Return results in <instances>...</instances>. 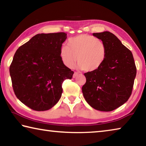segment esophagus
<instances>
[{"label":"esophagus","instance_id":"esophagus-1","mask_svg":"<svg viewBox=\"0 0 146 146\" xmlns=\"http://www.w3.org/2000/svg\"><path fill=\"white\" fill-rule=\"evenodd\" d=\"M78 73H77V72H75L74 73V74H73V78H75V77H76V76H78Z\"/></svg>","mask_w":146,"mask_h":146}]
</instances>
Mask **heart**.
I'll return each instance as SVG.
<instances>
[{
	"label": "heart",
	"instance_id": "heart-1",
	"mask_svg": "<svg viewBox=\"0 0 146 146\" xmlns=\"http://www.w3.org/2000/svg\"><path fill=\"white\" fill-rule=\"evenodd\" d=\"M68 46L63 45L60 49V56L66 67L71 68L76 62L80 69L91 72L102 65L107 56V47L103 41L96 36L82 34L70 38Z\"/></svg>",
	"mask_w": 146,
	"mask_h": 146
}]
</instances>
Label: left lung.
<instances>
[{
	"label": "left lung",
	"mask_w": 146,
	"mask_h": 146,
	"mask_svg": "<svg viewBox=\"0 0 146 146\" xmlns=\"http://www.w3.org/2000/svg\"><path fill=\"white\" fill-rule=\"evenodd\" d=\"M107 47V56L98 70L84 73L82 93L89 104L101 111H111L126 102L131 95L137 74L133 54L114 34L94 33Z\"/></svg>",
	"instance_id": "8db88e82"
}]
</instances>
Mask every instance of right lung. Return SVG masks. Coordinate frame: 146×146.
Returning <instances> with one entry per match:
<instances>
[{"label":"right lung","instance_id":"obj_1","mask_svg":"<svg viewBox=\"0 0 146 146\" xmlns=\"http://www.w3.org/2000/svg\"><path fill=\"white\" fill-rule=\"evenodd\" d=\"M67 36L64 32L37 34L20 46L9 67L17 98L35 111L48 110L58 102L62 84L74 72L64 65L60 49Z\"/></svg>","mask_w":146,"mask_h":146}]
</instances>
